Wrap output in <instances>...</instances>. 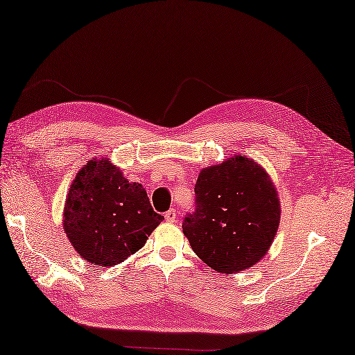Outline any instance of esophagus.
<instances>
[{
    "mask_svg": "<svg viewBox=\"0 0 355 355\" xmlns=\"http://www.w3.org/2000/svg\"><path fill=\"white\" fill-rule=\"evenodd\" d=\"M164 220L168 223H175L177 221V214H175V209H169L168 212L164 214Z\"/></svg>",
    "mask_w": 355,
    "mask_h": 355,
    "instance_id": "obj_1",
    "label": "esophagus"
}]
</instances>
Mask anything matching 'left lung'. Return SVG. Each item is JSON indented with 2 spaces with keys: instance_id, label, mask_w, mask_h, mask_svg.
I'll return each instance as SVG.
<instances>
[{
  "instance_id": "left-lung-1",
  "label": "left lung",
  "mask_w": 355,
  "mask_h": 355,
  "mask_svg": "<svg viewBox=\"0 0 355 355\" xmlns=\"http://www.w3.org/2000/svg\"><path fill=\"white\" fill-rule=\"evenodd\" d=\"M195 212L183 221L192 250L210 268L232 275L259 262L281 221L277 191L245 155L205 168L195 184Z\"/></svg>"
}]
</instances>
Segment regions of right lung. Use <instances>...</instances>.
Wrapping results in <instances>:
<instances>
[{
    "label": "right lung",
    "instance_id": "add662e5",
    "mask_svg": "<svg viewBox=\"0 0 355 355\" xmlns=\"http://www.w3.org/2000/svg\"><path fill=\"white\" fill-rule=\"evenodd\" d=\"M163 220L140 183L128 182L108 158H97L73 180L62 227L82 259L111 267L140 250Z\"/></svg>",
    "mask_w": 355,
    "mask_h": 355
}]
</instances>
